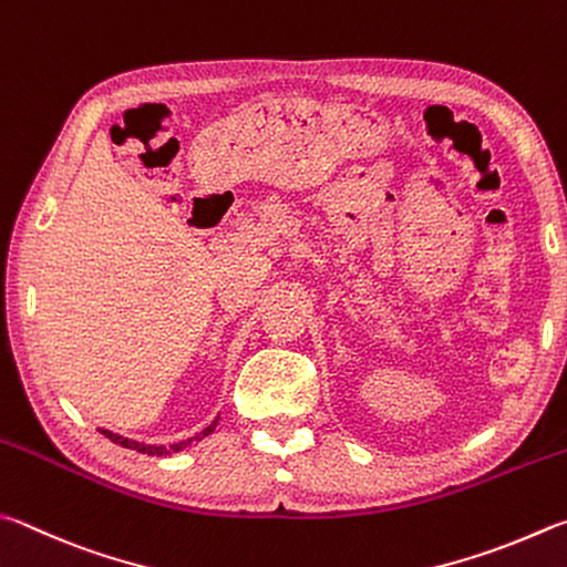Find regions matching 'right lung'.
I'll use <instances>...</instances> for the list:
<instances>
[{"mask_svg":"<svg viewBox=\"0 0 567 567\" xmlns=\"http://www.w3.org/2000/svg\"><path fill=\"white\" fill-rule=\"evenodd\" d=\"M215 426H218V419H215L208 429H203L200 434H195L193 439L178 441V444H171V446H151V444H138V441L126 439V436H121V434H113V431H109V429H99V431H101V434H104L106 439H111L113 444H118V446H123V449H131V451H138V454H148V456H171V454H176V451H183L185 446H190L193 441H200V439H205V436H208V434H213Z\"/></svg>","mask_w":567,"mask_h":567,"instance_id":"1","label":"right lung"}]
</instances>
